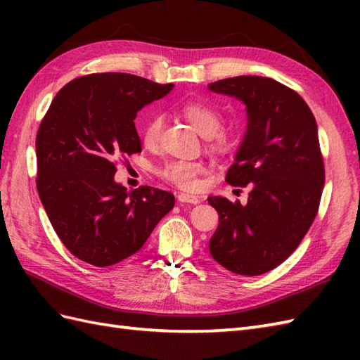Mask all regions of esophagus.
<instances>
[{
  "label": "esophagus",
  "mask_w": 360,
  "mask_h": 360,
  "mask_svg": "<svg viewBox=\"0 0 360 360\" xmlns=\"http://www.w3.org/2000/svg\"><path fill=\"white\" fill-rule=\"evenodd\" d=\"M182 168H184L186 172H200V164H188V165L182 167ZM184 201H187V200H184Z\"/></svg>",
  "instance_id": "1"
}]
</instances>
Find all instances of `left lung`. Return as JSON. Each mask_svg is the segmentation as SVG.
Listing matches in <instances>:
<instances>
[{
  "label": "left lung",
  "instance_id": "8db88e82",
  "mask_svg": "<svg viewBox=\"0 0 360 360\" xmlns=\"http://www.w3.org/2000/svg\"><path fill=\"white\" fill-rule=\"evenodd\" d=\"M162 85L125 72L89 74L68 83L37 133V190L58 238L97 267L136 254L173 209L172 193L116 182V155L141 153L134 125Z\"/></svg>",
  "mask_w": 360,
  "mask_h": 360
}]
</instances>
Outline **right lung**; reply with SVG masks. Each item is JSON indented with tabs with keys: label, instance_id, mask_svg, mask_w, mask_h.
<instances>
[{
	"label": "right lung",
	"instance_id": "right-lung-1",
	"mask_svg": "<svg viewBox=\"0 0 360 360\" xmlns=\"http://www.w3.org/2000/svg\"><path fill=\"white\" fill-rule=\"evenodd\" d=\"M212 93L244 105L246 129L227 182L229 200L210 198L219 226L210 238L215 262L259 275L292 254L314 221L325 184L314 114L295 91L259 75L218 80Z\"/></svg>",
	"mask_w": 360,
	"mask_h": 360
}]
</instances>
